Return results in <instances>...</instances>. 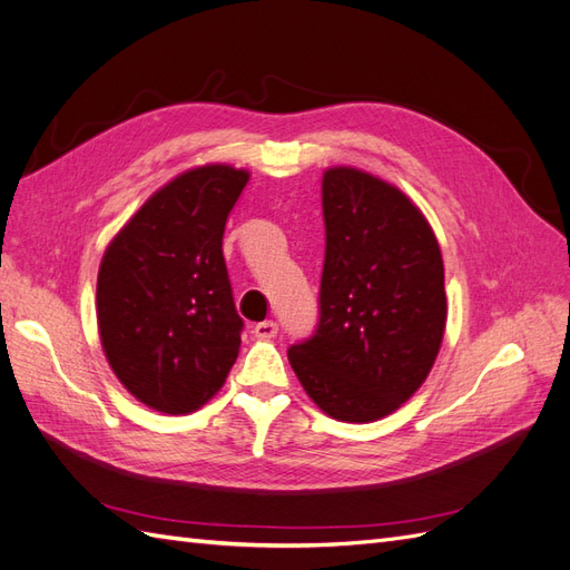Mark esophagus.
<instances>
[{"label": "esophagus", "mask_w": 570, "mask_h": 570, "mask_svg": "<svg viewBox=\"0 0 570 570\" xmlns=\"http://www.w3.org/2000/svg\"><path fill=\"white\" fill-rule=\"evenodd\" d=\"M252 333H254L256 337H264V340L275 337V335H278V323H275V321H262V323H256V325L252 327Z\"/></svg>", "instance_id": "esophagus-1"}]
</instances>
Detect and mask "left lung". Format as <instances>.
<instances>
[{
    "mask_svg": "<svg viewBox=\"0 0 570 570\" xmlns=\"http://www.w3.org/2000/svg\"><path fill=\"white\" fill-rule=\"evenodd\" d=\"M323 220L318 321L287 358L327 416L368 423L400 409L435 364L442 254L406 195L356 168L325 170Z\"/></svg>",
    "mask_w": 570,
    "mask_h": 570,
    "instance_id": "left-lung-1",
    "label": "left lung"
}]
</instances>
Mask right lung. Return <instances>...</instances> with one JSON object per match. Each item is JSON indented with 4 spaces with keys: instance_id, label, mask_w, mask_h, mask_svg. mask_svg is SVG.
I'll list each match as a JSON object with an SVG mask.
<instances>
[{
    "instance_id": "right-lung-1",
    "label": "right lung",
    "mask_w": 570,
    "mask_h": 570,
    "mask_svg": "<svg viewBox=\"0 0 570 570\" xmlns=\"http://www.w3.org/2000/svg\"><path fill=\"white\" fill-rule=\"evenodd\" d=\"M247 170L204 166L161 187L99 266L97 321L118 381L142 404L189 413L226 383L239 318L223 233Z\"/></svg>"
}]
</instances>
